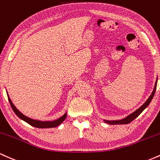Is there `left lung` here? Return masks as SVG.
Returning <instances> with one entry per match:
<instances>
[{
  "mask_svg": "<svg viewBox=\"0 0 160 160\" xmlns=\"http://www.w3.org/2000/svg\"><path fill=\"white\" fill-rule=\"evenodd\" d=\"M157 82H156V85H155V87H154L153 91H152V93L151 94V95L150 96V98H149L148 100H147V101L145 102V103H143V105L141 106V107H140L139 109H137L135 112H133L132 114L129 115L128 116H127V117L125 118L124 119L117 120V121H107V120H105L106 122L108 123V124H110V125H119V124H120V125H122V124H128V123L132 122L133 121L134 119H135L136 118H137L138 116H139V115L141 114V112H142L144 110V109L148 107V105L150 104V101H151L152 99V98H153L154 94H155L156 89H157Z\"/></svg>",
  "mask_w": 160,
  "mask_h": 160,
  "instance_id": "1",
  "label": "left lung"
}]
</instances>
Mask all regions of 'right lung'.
Wrapping results in <instances>:
<instances>
[{"instance_id": "add662e5", "label": "right lung", "mask_w": 160, "mask_h": 160, "mask_svg": "<svg viewBox=\"0 0 160 160\" xmlns=\"http://www.w3.org/2000/svg\"><path fill=\"white\" fill-rule=\"evenodd\" d=\"M8 100L10 103V106H11L12 110L14 111V112H15L16 115H17L18 117H19L21 119H22L23 121H25L26 122L28 123L30 125H32V126L35 127V128H54V127H57L59 125H60V124L62 123L66 118V113L63 116H62V117L60 118V119L55 120V121H52V122H41V121H38V120L32 119H30V118L26 117V116H24V115L21 113V112H19L17 108H16L15 106L12 104L11 100H10L9 98H8Z\"/></svg>"}]
</instances>
